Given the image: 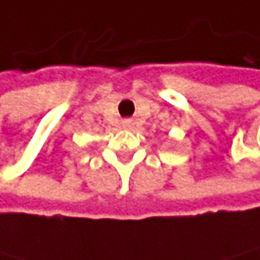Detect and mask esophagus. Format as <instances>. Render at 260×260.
<instances>
[{"label":"esophagus","instance_id":"1","mask_svg":"<svg viewBox=\"0 0 260 260\" xmlns=\"http://www.w3.org/2000/svg\"><path fill=\"white\" fill-rule=\"evenodd\" d=\"M123 124H124L126 127H129V126H131V121H127V119H126V121H123Z\"/></svg>","mask_w":260,"mask_h":260}]
</instances>
